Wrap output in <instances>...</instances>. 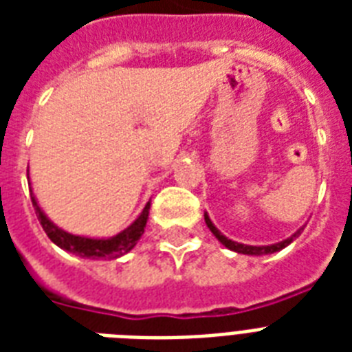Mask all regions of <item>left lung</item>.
Wrapping results in <instances>:
<instances>
[{"instance_id": "8db88e82", "label": "left lung", "mask_w": 352, "mask_h": 352, "mask_svg": "<svg viewBox=\"0 0 352 352\" xmlns=\"http://www.w3.org/2000/svg\"><path fill=\"white\" fill-rule=\"evenodd\" d=\"M204 221H206V226L210 228V232L217 237V241H219L221 245L226 246L228 250L232 252H237V254H245V256H267V254H274V252H279L283 250L285 246H289L292 241L298 237V235L301 234V230H303V226H301L300 230H296L294 234L290 235V237H287V239L279 241V243H274V245H261V246H254V245H245V243H237V241H232L228 239L226 235L221 234L219 230H217V226L212 223V219H210V215L204 212Z\"/></svg>"}]
</instances>
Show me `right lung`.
I'll return each instance as SVG.
<instances>
[{"label":"right lung","instance_id":"right-lung-1","mask_svg":"<svg viewBox=\"0 0 352 352\" xmlns=\"http://www.w3.org/2000/svg\"><path fill=\"white\" fill-rule=\"evenodd\" d=\"M30 199H32V206L36 210L38 221L43 226L45 234L49 235V239L56 246H60L62 250L69 252V254H74V256L85 257V259H117V257L124 256L129 250H133L135 245H137V241L142 237L149 215L148 203L144 206V210L140 212L137 219L133 221L127 228L118 232L117 235H113V237H87V235L69 234L63 228L54 225L47 217L45 212L40 208L34 193H30Z\"/></svg>","mask_w":352,"mask_h":352}]
</instances>
